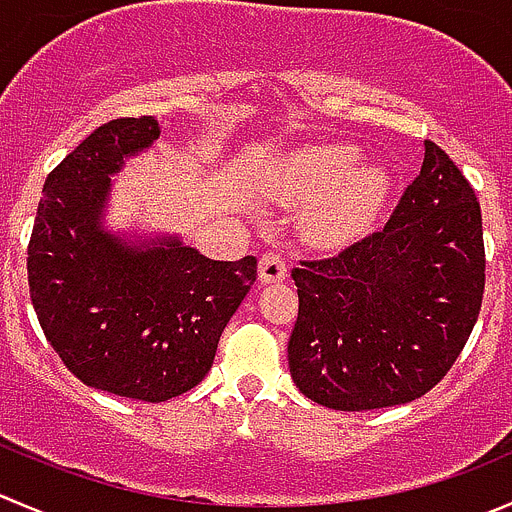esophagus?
<instances>
[{
    "label": "esophagus",
    "mask_w": 512,
    "mask_h": 512,
    "mask_svg": "<svg viewBox=\"0 0 512 512\" xmlns=\"http://www.w3.org/2000/svg\"><path fill=\"white\" fill-rule=\"evenodd\" d=\"M287 277V265H285V257L280 252H265L260 257V280L265 285L270 282H282Z\"/></svg>",
    "instance_id": "1"
}]
</instances>
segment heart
Masks as SVG:
<instances>
[{
	"mask_svg": "<svg viewBox=\"0 0 512 512\" xmlns=\"http://www.w3.org/2000/svg\"><path fill=\"white\" fill-rule=\"evenodd\" d=\"M357 162V147L322 145L295 152L282 167L277 192L285 202H307L300 227L315 245H337L355 235L385 200V170Z\"/></svg>",
	"mask_w": 512,
	"mask_h": 512,
	"instance_id": "b5f03b06",
	"label": "heart"
}]
</instances>
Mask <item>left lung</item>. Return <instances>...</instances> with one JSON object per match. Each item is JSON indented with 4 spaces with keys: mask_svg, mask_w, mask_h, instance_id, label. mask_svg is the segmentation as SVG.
<instances>
[{
    "mask_svg": "<svg viewBox=\"0 0 512 512\" xmlns=\"http://www.w3.org/2000/svg\"><path fill=\"white\" fill-rule=\"evenodd\" d=\"M300 310L290 375L332 410L423 398L458 360L485 290L475 190L435 142L390 220L327 260L292 270Z\"/></svg>",
    "mask_w": 512,
    "mask_h": 512,
    "instance_id": "1",
    "label": "left lung"
}]
</instances>
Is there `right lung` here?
I'll list each match as a JSON object with an SVG mask.
<instances>
[{
	"label": "right lung",
	"mask_w": 512,
	"mask_h": 512,
	"mask_svg": "<svg viewBox=\"0 0 512 512\" xmlns=\"http://www.w3.org/2000/svg\"><path fill=\"white\" fill-rule=\"evenodd\" d=\"M157 137L155 117H122L79 142L44 182L27 250L34 312L69 372L145 403L200 385L257 280L252 255L220 262L180 237L132 242L104 230L109 177Z\"/></svg>",
	"instance_id": "right-lung-1"
}]
</instances>
